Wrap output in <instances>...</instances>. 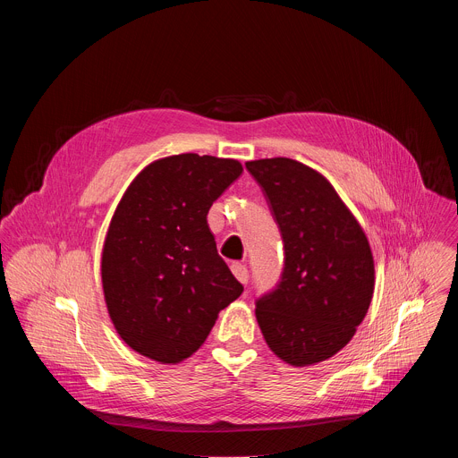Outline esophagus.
Here are the masks:
<instances>
[{"instance_id":"34e87169","label":"esophagus","mask_w":458,"mask_h":458,"mask_svg":"<svg viewBox=\"0 0 458 458\" xmlns=\"http://www.w3.org/2000/svg\"><path fill=\"white\" fill-rule=\"evenodd\" d=\"M230 268H232V274L237 277L239 283H242V284L248 283V270H246L244 265H241V263H232Z\"/></svg>"}]
</instances>
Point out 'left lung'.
I'll list each match as a JSON object with an SVG mask.
<instances>
[{"mask_svg":"<svg viewBox=\"0 0 458 458\" xmlns=\"http://www.w3.org/2000/svg\"><path fill=\"white\" fill-rule=\"evenodd\" d=\"M284 242L277 286L255 299L270 350L292 366L330 359L355 335L373 297L368 239L334 186L288 159L248 161Z\"/></svg>","mask_w":458,"mask_h":458,"instance_id":"obj_1","label":"left lung"}]
</instances>
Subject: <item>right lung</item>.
Returning <instances> with one entry per match:
<instances>
[{
	"label": "right lung",
	"instance_id": "1",
	"mask_svg": "<svg viewBox=\"0 0 458 458\" xmlns=\"http://www.w3.org/2000/svg\"><path fill=\"white\" fill-rule=\"evenodd\" d=\"M241 174L235 159L181 154L148 165L124 191L101 279L115 330L138 353L163 364L190 357L242 293L207 221Z\"/></svg>",
	"mask_w": 458,
	"mask_h": 458
}]
</instances>
